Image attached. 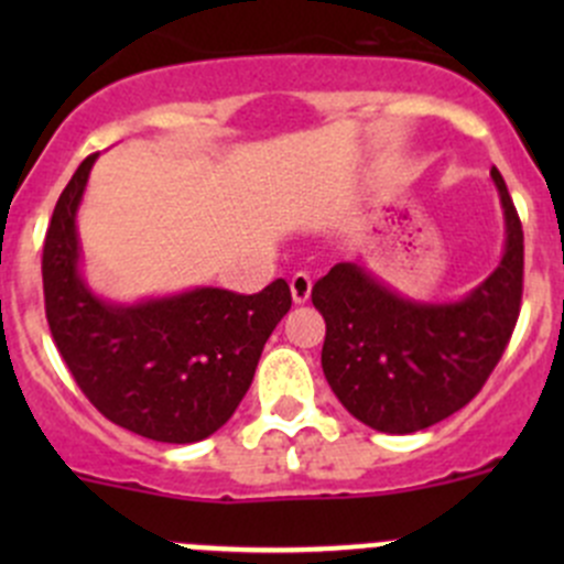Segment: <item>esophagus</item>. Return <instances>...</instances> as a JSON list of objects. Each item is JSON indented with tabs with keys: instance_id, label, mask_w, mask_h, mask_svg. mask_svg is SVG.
I'll use <instances>...</instances> for the list:
<instances>
[{
	"instance_id": "esophagus-1",
	"label": "esophagus",
	"mask_w": 564,
	"mask_h": 564,
	"mask_svg": "<svg viewBox=\"0 0 564 564\" xmlns=\"http://www.w3.org/2000/svg\"><path fill=\"white\" fill-rule=\"evenodd\" d=\"M289 286H292L294 303L303 305V303H308V300H311V289H314V281H311L308 272H294L292 283H289Z\"/></svg>"
}]
</instances>
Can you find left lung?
Wrapping results in <instances>:
<instances>
[{"label":"left lung","mask_w":564,"mask_h":564,"mask_svg":"<svg viewBox=\"0 0 564 564\" xmlns=\"http://www.w3.org/2000/svg\"><path fill=\"white\" fill-rule=\"evenodd\" d=\"M505 213L497 270L456 303H417L340 261L314 283L327 335L322 368L338 401L382 434H414L464 409L497 368L521 311L524 231L502 174Z\"/></svg>","instance_id":"left-lung-1"}]
</instances>
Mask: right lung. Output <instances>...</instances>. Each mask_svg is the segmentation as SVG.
Returning <instances> with one entry per match:
<instances>
[{"instance_id":"add662e5","label":"right lung","mask_w":564,"mask_h":564,"mask_svg":"<svg viewBox=\"0 0 564 564\" xmlns=\"http://www.w3.org/2000/svg\"><path fill=\"white\" fill-rule=\"evenodd\" d=\"M98 155L62 191L43 246L45 318L62 360L104 417L169 445L207 440L235 414L261 349L292 308L283 278L259 294L198 286L108 303L82 275L76 213Z\"/></svg>"}]
</instances>
